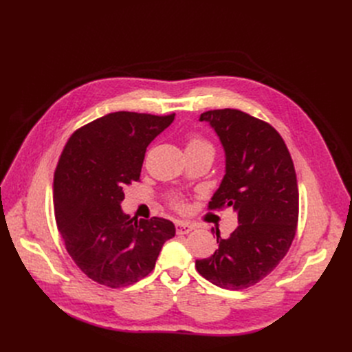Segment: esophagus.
<instances>
[{
	"instance_id": "obj_1",
	"label": "esophagus",
	"mask_w": 352,
	"mask_h": 352,
	"mask_svg": "<svg viewBox=\"0 0 352 352\" xmlns=\"http://www.w3.org/2000/svg\"><path fill=\"white\" fill-rule=\"evenodd\" d=\"M175 231L179 235H186L190 231H192V226H190L188 223H182V221H178V223H175Z\"/></svg>"
}]
</instances>
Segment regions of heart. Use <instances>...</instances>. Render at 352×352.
<instances>
[{"mask_svg":"<svg viewBox=\"0 0 352 352\" xmlns=\"http://www.w3.org/2000/svg\"><path fill=\"white\" fill-rule=\"evenodd\" d=\"M198 148H211L208 142H206L204 140H201L198 137H191L188 141H187V145H186V150H198Z\"/></svg>","mask_w":352,"mask_h":352,"instance_id":"heart-1","label":"heart"}]
</instances>
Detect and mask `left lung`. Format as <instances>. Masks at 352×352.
Returning a JSON list of instances; mask_svg holds the SVG:
<instances>
[{
    "label": "left lung",
    "instance_id": "left-lung-1",
    "mask_svg": "<svg viewBox=\"0 0 352 352\" xmlns=\"http://www.w3.org/2000/svg\"><path fill=\"white\" fill-rule=\"evenodd\" d=\"M199 121L212 128L226 157L210 208H232L238 227L228 238L217 231L218 248L195 267L217 287L248 288L291 247L298 221L297 175L284 140L270 124L231 108L207 111Z\"/></svg>",
    "mask_w": 352,
    "mask_h": 352
}]
</instances>
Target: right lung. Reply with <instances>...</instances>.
I'll use <instances>...</instances> for the list:
<instances>
[{"label":"right lung","mask_w":352,"mask_h":352,"mask_svg":"<svg viewBox=\"0 0 352 352\" xmlns=\"http://www.w3.org/2000/svg\"><path fill=\"white\" fill-rule=\"evenodd\" d=\"M174 118L118 111L80 128L64 148L54 175L55 221L74 263L98 284L140 281L175 235L170 219H137L121 208L146 146Z\"/></svg>","instance_id":"right-lung-1"}]
</instances>
